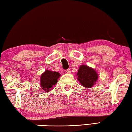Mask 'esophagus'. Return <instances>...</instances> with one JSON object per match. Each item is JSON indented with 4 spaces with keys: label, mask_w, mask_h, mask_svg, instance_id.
Segmentation results:
<instances>
[{
    "label": "esophagus",
    "mask_w": 132,
    "mask_h": 132,
    "mask_svg": "<svg viewBox=\"0 0 132 132\" xmlns=\"http://www.w3.org/2000/svg\"><path fill=\"white\" fill-rule=\"evenodd\" d=\"M66 73H71V70H70V69H67V70H66Z\"/></svg>",
    "instance_id": "34e87169"
}]
</instances>
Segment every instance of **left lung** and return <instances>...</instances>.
<instances>
[{"label": "left lung", "instance_id": "1", "mask_svg": "<svg viewBox=\"0 0 132 132\" xmlns=\"http://www.w3.org/2000/svg\"><path fill=\"white\" fill-rule=\"evenodd\" d=\"M77 79L82 86L91 88L98 79V75L94 69L87 65H81L77 71Z\"/></svg>", "mask_w": 132, "mask_h": 132}]
</instances>
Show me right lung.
Wrapping results in <instances>:
<instances>
[{
    "instance_id": "1",
    "label": "right lung",
    "mask_w": 132,
    "mask_h": 132,
    "mask_svg": "<svg viewBox=\"0 0 132 132\" xmlns=\"http://www.w3.org/2000/svg\"><path fill=\"white\" fill-rule=\"evenodd\" d=\"M60 76L59 73L46 70L42 73L40 78V85L44 91L49 92L53 86L57 82V79Z\"/></svg>"
}]
</instances>
